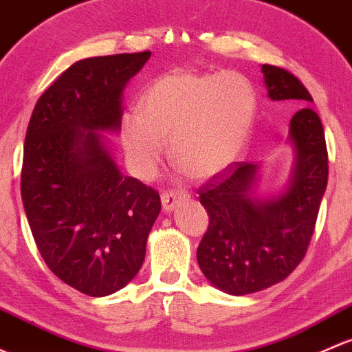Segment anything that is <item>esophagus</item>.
<instances>
[{
	"label": "esophagus",
	"mask_w": 352,
	"mask_h": 352,
	"mask_svg": "<svg viewBox=\"0 0 352 352\" xmlns=\"http://www.w3.org/2000/svg\"><path fill=\"white\" fill-rule=\"evenodd\" d=\"M188 198L186 191H179V190H168L161 195V201H162V208L166 212H171L175 210L181 201H184Z\"/></svg>",
	"instance_id": "obj_1"
}]
</instances>
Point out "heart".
I'll return each mask as SVG.
<instances>
[{"label":"heart","instance_id":"obj_1","mask_svg":"<svg viewBox=\"0 0 352 352\" xmlns=\"http://www.w3.org/2000/svg\"><path fill=\"white\" fill-rule=\"evenodd\" d=\"M256 111V89L245 76L175 69L147 88L140 111L123 113V149L137 175L149 177L171 140L173 161L184 175L212 179L241 157Z\"/></svg>","mask_w":352,"mask_h":352}]
</instances>
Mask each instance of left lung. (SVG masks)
<instances>
[{
  "instance_id": "left-lung-1",
  "label": "left lung",
  "mask_w": 352,
  "mask_h": 352,
  "mask_svg": "<svg viewBox=\"0 0 352 352\" xmlns=\"http://www.w3.org/2000/svg\"><path fill=\"white\" fill-rule=\"evenodd\" d=\"M267 96L300 110L289 120L295 168L283 195L256 200L257 166L234 162L198 188L208 229L197 257L206 280L230 295H248L280 283L307 254L327 188L329 155L324 126L307 104L311 96L296 76L264 64Z\"/></svg>"
}]
</instances>
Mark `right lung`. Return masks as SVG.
<instances>
[{
	"mask_svg": "<svg viewBox=\"0 0 352 352\" xmlns=\"http://www.w3.org/2000/svg\"><path fill=\"white\" fill-rule=\"evenodd\" d=\"M151 52L72 64L38 98L28 123L21 200L42 259L89 296L123 288L146 257L161 197L122 176L103 142L118 130L122 91Z\"/></svg>",
	"mask_w": 352,
	"mask_h": 352,
	"instance_id": "1",
	"label": "right lung"
}]
</instances>
